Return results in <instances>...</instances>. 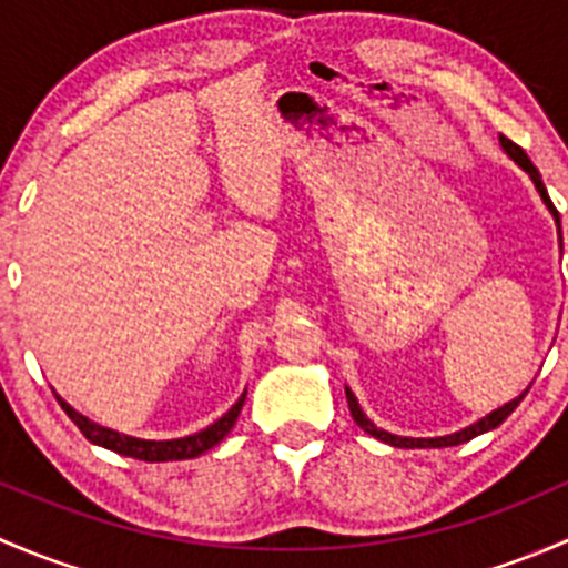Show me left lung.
I'll return each mask as SVG.
<instances>
[{
    "label": "left lung",
    "mask_w": 568,
    "mask_h": 568,
    "mask_svg": "<svg viewBox=\"0 0 568 568\" xmlns=\"http://www.w3.org/2000/svg\"><path fill=\"white\" fill-rule=\"evenodd\" d=\"M500 145H503V151H506L508 156H511L514 162H517L519 168H523L525 173H528V175L532 178V183H536L538 194H541V200H544V203H547V209L552 211L555 222H558V233H560V216H558V209H555V205H552V200H549V194H547V186H544V181H541V175H538V170L532 168V162H530V159H528V153H525L523 148L517 145V142H511V140H508V136H500ZM525 395H528V390H525L523 395H519V398L508 400L506 406H500V409H495V412H491V415L480 417V420H478V423H473V426L462 428V432H456V434H448V437H434V439H412V437H395V434H390V432H382V428H376L374 423H371L368 417L363 415V409H359V404H357V398H354V393H352V390H346V398H348V409H352V417H354V423H357V426L363 428L365 434H371V437L382 439V443H390V445H395V448H450V445H462V443H469V439H473V437H478V434H484V432H491V428H497V426H500V423L506 420V417L511 415L514 409H517V406H519V400H523Z\"/></svg>",
    "instance_id": "1"
}]
</instances>
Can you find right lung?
<instances>
[{"mask_svg":"<svg viewBox=\"0 0 568 568\" xmlns=\"http://www.w3.org/2000/svg\"><path fill=\"white\" fill-rule=\"evenodd\" d=\"M247 395V393H244ZM244 395L214 423V426L203 428V432L192 434V437H181V439H164V443H156V439H136V437H125V434L112 432V428L104 426H95L93 420H88L84 415H79L77 409L65 404L62 398L60 406L65 409V415L71 417L73 423L79 426V432L90 439V443L101 445V448L114 450L120 456H131V459H140V462H178V459H194V456L205 454L211 450L214 445H220L225 439V434L231 432L233 423H236L239 412L244 406Z\"/></svg>","mask_w":568,"mask_h":568,"instance_id":"obj_1","label":"right lung"}]
</instances>
